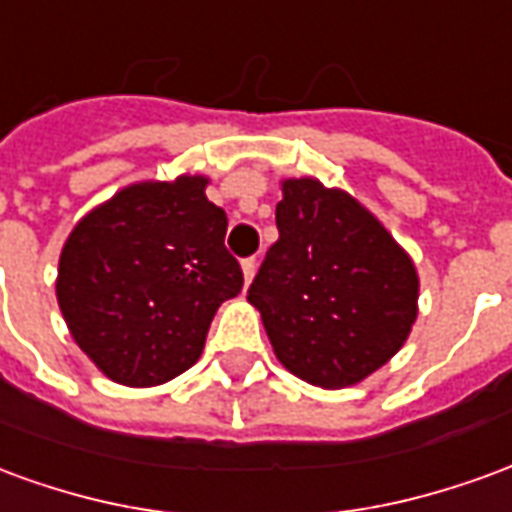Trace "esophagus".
<instances>
[{
	"label": "esophagus",
	"mask_w": 512,
	"mask_h": 512,
	"mask_svg": "<svg viewBox=\"0 0 512 512\" xmlns=\"http://www.w3.org/2000/svg\"><path fill=\"white\" fill-rule=\"evenodd\" d=\"M241 271H244V282L249 285V282H252V277H255V271H257L255 257H246V260H241Z\"/></svg>",
	"instance_id": "34e87169"
}]
</instances>
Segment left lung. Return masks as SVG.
Segmentation results:
<instances>
[{
  "instance_id": "obj_1",
  "label": "left lung",
  "mask_w": 512,
  "mask_h": 512,
  "mask_svg": "<svg viewBox=\"0 0 512 512\" xmlns=\"http://www.w3.org/2000/svg\"><path fill=\"white\" fill-rule=\"evenodd\" d=\"M277 230L246 296L274 354L307 384H359L406 343L417 268L373 213L315 178L282 183Z\"/></svg>"
}]
</instances>
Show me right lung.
<instances>
[{
  "label": "right lung",
  "instance_id": "obj_1",
  "mask_svg": "<svg viewBox=\"0 0 512 512\" xmlns=\"http://www.w3.org/2000/svg\"><path fill=\"white\" fill-rule=\"evenodd\" d=\"M208 178L145 180L84 216L62 246L57 301L73 340L126 386L167 384L205 348L219 304L244 288Z\"/></svg>",
  "mask_w": 512,
  "mask_h": 512
}]
</instances>
